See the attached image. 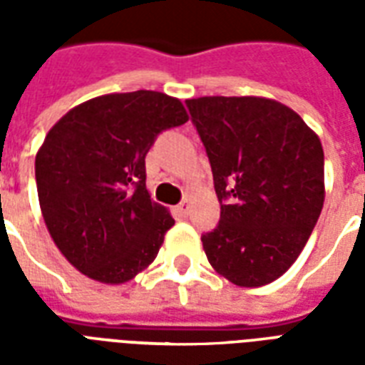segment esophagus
I'll list each match as a JSON object with an SVG mask.
<instances>
[{
    "label": "esophagus",
    "mask_w": 365,
    "mask_h": 365,
    "mask_svg": "<svg viewBox=\"0 0 365 365\" xmlns=\"http://www.w3.org/2000/svg\"><path fill=\"white\" fill-rule=\"evenodd\" d=\"M189 210H191V205H189L187 199H183L180 205L176 206V214L180 217H187L189 216Z\"/></svg>",
    "instance_id": "esophagus-1"
}]
</instances>
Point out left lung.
Listing matches in <instances>:
<instances>
[{"label":"left lung","mask_w":365,"mask_h":365,"mask_svg":"<svg viewBox=\"0 0 365 365\" xmlns=\"http://www.w3.org/2000/svg\"><path fill=\"white\" fill-rule=\"evenodd\" d=\"M205 143L220 223L200 237L206 257L237 286L288 271L324 206V151L288 106L255 96L185 100Z\"/></svg>","instance_id":"left-lung-1"}]
</instances>
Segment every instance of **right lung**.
<instances>
[{"instance_id": "1", "label": "right lung", "mask_w": 365, "mask_h": 365, "mask_svg": "<svg viewBox=\"0 0 365 365\" xmlns=\"http://www.w3.org/2000/svg\"><path fill=\"white\" fill-rule=\"evenodd\" d=\"M187 121L182 102L155 91L106 94L68 111L36 155L43 220L77 271L123 284L157 257L174 220L145 187V155Z\"/></svg>"}]
</instances>
